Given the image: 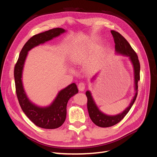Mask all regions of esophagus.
<instances>
[{
	"instance_id": "1",
	"label": "esophagus",
	"mask_w": 157,
	"mask_h": 157,
	"mask_svg": "<svg viewBox=\"0 0 157 157\" xmlns=\"http://www.w3.org/2000/svg\"><path fill=\"white\" fill-rule=\"evenodd\" d=\"M78 89L80 91H83L85 89V84L83 82H81L78 84Z\"/></svg>"
}]
</instances>
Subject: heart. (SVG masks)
<instances>
[{
	"instance_id": "obj_1",
	"label": "heart",
	"mask_w": 157,
	"mask_h": 157,
	"mask_svg": "<svg viewBox=\"0 0 157 157\" xmlns=\"http://www.w3.org/2000/svg\"><path fill=\"white\" fill-rule=\"evenodd\" d=\"M90 50L86 46H78L73 49L69 55L71 61L75 64H81L86 61ZM93 63L90 66H92Z\"/></svg>"
}]
</instances>
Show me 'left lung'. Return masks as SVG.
<instances>
[{"label":"left lung","instance_id":"8db88e82","mask_svg":"<svg viewBox=\"0 0 157 157\" xmlns=\"http://www.w3.org/2000/svg\"><path fill=\"white\" fill-rule=\"evenodd\" d=\"M111 33L115 40L116 54L128 57L133 65L134 71V90L135 93L130 105L123 111L115 115H108L99 109L94 100L91 91L88 90L86 92V95L88 98L87 107L90 117L96 125L103 128L112 126L117 124L126 116L136 100L138 94V82L140 81V65L138 56L132 49L130 44L128 43V42L119 33L115 31H111ZM98 73H98L91 80H94Z\"/></svg>","mask_w":157,"mask_h":157}]
</instances>
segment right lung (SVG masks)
<instances>
[{
  "mask_svg": "<svg viewBox=\"0 0 157 157\" xmlns=\"http://www.w3.org/2000/svg\"><path fill=\"white\" fill-rule=\"evenodd\" d=\"M65 32L66 31L62 28H55L33 36L22 48L14 67L16 94L22 111L36 126L45 129H55L64 123L66 118L67 102L71 97L78 93L77 86L75 83L68 85L59 91L49 105L38 106L30 100L24 90L22 79L24 66L28 52L31 49L58 37Z\"/></svg>",
  "mask_w": 157,
  "mask_h": 157,
  "instance_id": "1",
  "label": "right lung"
}]
</instances>
